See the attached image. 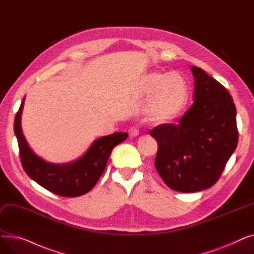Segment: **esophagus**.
Here are the masks:
<instances>
[{
  "label": "esophagus",
  "mask_w": 254,
  "mask_h": 254,
  "mask_svg": "<svg viewBox=\"0 0 254 254\" xmlns=\"http://www.w3.org/2000/svg\"><path fill=\"white\" fill-rule=\"evenodd\" d=\"M139 135V128L137 127H130L128 128V136L130 138H134L137 137Z\"/></svg>",
  "instance_id": "1"
}]
</instances>
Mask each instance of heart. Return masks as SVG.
<instances>
[{"instance_id":"b5f03b06","label":"heart","mask_w":254,"mask_h":254,"mask_svg":"<svg viewBox=\"0 0 254 254\" xmlns=\"http://www.w3.org/2000/svg\"><path fill=\"white\" fill-rule=\"evenodd\" d=\"M143 91L150 95L146 114L151 122L166 124L179 117L190 98L189 80L179 71H152L143 78Z\"/></svg>"}]
</instances>
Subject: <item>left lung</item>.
<instances>
[{
    "instance_id": "obj_1",
    "label": "left lung",
    "mask_w": 254,
    "mask_h": 254,
    "mask_svg": "<svg viewBox=\"0 0 254 254\" xmlns=\"http://www.w3.org/2000/svg\"><path fill=\"white\" fill-rule=\"evenodd\" d=\"M193 104L178 125L166 124L150 131L158 145L155 169L170 189L201 191L214 185L238 144L236 106L217 80L198 66Z\"/></svg>"
}]
</instances>
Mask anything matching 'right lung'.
<instances>
[{
  "label": "right lung",
  "mask_w": 254,
  "mask_h": 254,
  "mask_svg": "<svg viewBox=\"0 0 254 254\" xmlns=\"http://www.w3.org/2000/svg\"><path fill=\"white\" fill-rule=\"evenodd\" d=\"M23 105L24 98L14 120V132L22 168L29 177L42 188L62 196L75 197L88 192L102 176L112 149L127 138V132H114L93 141L87 151L74 162L48 163L34 153L23 136L21 129Z\"/></svg>",
  "instance_id": "1"
}]
</instances>
